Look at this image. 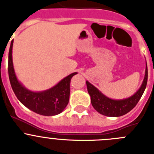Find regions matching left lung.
I'll return each instance as SVG.
<instances>
[{
    "label": "left lung",
    "mask_w": 154,
    "mask_h": 154,
    "mask_svg": "<svg viewBox=\"0 0 154 154\" xmlns=\"http://www.w3.org/2000/svg\"><path fill=\"white\" fill-rule=\"evenodd\" d=\"M147 78L148 72L147 66H146L145 77L140 89L131 97L123 100H114V99H109L99 92L96 87L86 81L87 89L91 97L92 106L98 112L106 116L118 117L125 115L130 112V110L133 109L137 106L139 100L140 99L146 87Z\"/></svg>",
    "instance_id": "1"
}]
</instances>
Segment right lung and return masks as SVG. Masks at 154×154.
<instances>
[{
    "label": "right lung",
    "instance_id": "right-lung-1",
    "mask_svg": "<svg viewBox=\"0 0 154 154\" xmlns=\"http://www.w3.org/2000/svg\"><path fill=\"white\" fill-rule=\"evenodd\" d=\"M12 46L13 40L8 54V75L12 89L19 101L27 108L40 115L55 116L61 113L69 103L70 82L77 72L68 75L48 90L31 92L25 89L17 79L12 62Z\"/></svg>",
    "mask_w": 154,
    "mask_h": 154
}]
</instances>
